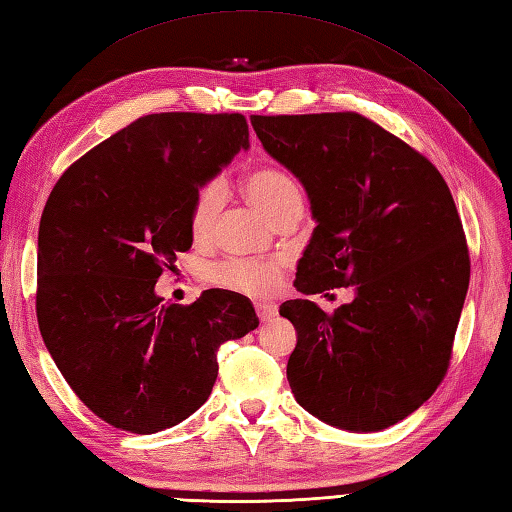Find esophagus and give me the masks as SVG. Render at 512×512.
<instances>
[{
	"label": "esophagus",
	"mask_w": 512,
	"mask_h": 512,
	"mask_svg": "<svg viewBox=\"0 0 512 512\" xmlns=\"http://www.w3.org/2000/svg\"><path fill=\"white\" fill-rule=\"evenodd\" d=\"M255 312L262 321H270L277 317V306H273V303H255Z\"/></svg>",
	"instance_id": "esophagus-1"
}]
</instances>
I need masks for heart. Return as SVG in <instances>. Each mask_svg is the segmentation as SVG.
I'll return each mask as SVG.
<instances>
[{"label":"heart","mask_w":512,"mask_h":512,"mask_svg":"<svg viewBox=\"0 0 512 512\" xmlns=\"http://www.w3.org/2000/svg\"><path fill=\"white\" fill-rule=\"evenodd\" d=\"M244 193L259 211L277 222L284 215L303 211V189L288 171L266 167L248 173ZM224 187L211 180L200 184L193 193L189 209V228L195 239H204L222 211ZM206 279L215 286L246 292L253 297H266L281 284V266L277 262H253V259H226L206 270Z\"/></svg>","instance_id":"obj_1"}]
</instances>
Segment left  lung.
Segmentation results:
<instances>
[{
  "mask_svg": "<svg viewBox=\"0 0 512 512\" xmlns=\"http://www.w3.org/2000/svg\"><path fill=\"white\" fill-rule=\"evenodd\" d=\"M264 149L306 189L317 228L295 286H354L332 314L281 303L297 330L288 383L312 416L345 431L407 418L447 374L471 259L453 195L416 149L356 112L250 116Z\"/></svg>",
  "mask_w": 512,
  "mask_h": 512,
  "instance_id": "left-lung-1",
  "label": "left lung"
}]
</instances>
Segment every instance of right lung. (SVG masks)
Returning <instances> with one entry per match:
<instances>
[{"mask_svg": "<svg viewBox=\"0 0 512 512\" xmlns=\"http://www.w3.org/2000/svg\"><path fill=\"white\" fill-rule=\"evenodd\" d=\"M239 149L242 114L140 116L65 169L39 224L37 321L83 405L112 427L156 433L198 411L217 350L259 319L231 290L162 303L156 281L191 248L189 209Z\"/></svg>", "mask_w": 512, "mask_h": 512, "instance_id": "add662e5", "label": "right lung"}]
</instances>
